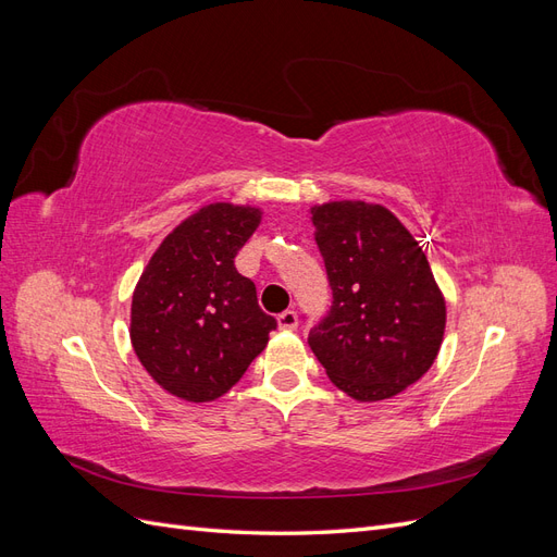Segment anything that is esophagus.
I'll list each match as a JSON object with an SVG mask.
<instances>
[{
    "instance_id": "1",
    "label": "esophagus",
    "mask_w": 557,
    "mask_h": 557,
    "mask_svg": "<svg viewBox=\"0 0 557 557\" xmlns=\"http://www.w3.org/2000/svg\"><path fill=\"white\" fill-rule=\"evenodd\" d=\"M278 327L281 330H295L297 327V313L293 309L278 313Z\"/></svg>"
}]
</instances>
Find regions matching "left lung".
<instances>
[{"instance_id": "8db88e82", "label": "left lung", "mask_w": 557, "mask_h": 557, "mask_svg": "<svg viewBox=\"0 0 557 557\" xmlns=\"http://www.w3.org/2000/svg\"><path fill=\"white\" fill-rule=\"evenodd\" d=\"M311 215L332 305L309 346L346 395L393 397L428 372L444 339L446 305L425 252L379 205L330 201Z\"/></svg>"}]
</instances>
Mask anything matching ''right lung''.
<instances>
[{
	"label": "right lung",
	"mask_w": 557,
	"mask_h": 557,
	"mask_svg": "<svg viewBox=\"0 0 557 557\" xmlns=\"http://www.w3.org/2000/svg\"><path fill=\"white\" fill-rule=\"evenodd\" d=\"M260 225L252 207L209 205L183 221L146 264L132 297V346L146 372L185 401H211L267 346L276 318L234 267Z\"/></svg>",
	"instance_id": "obj_1"
}]
</instances>
